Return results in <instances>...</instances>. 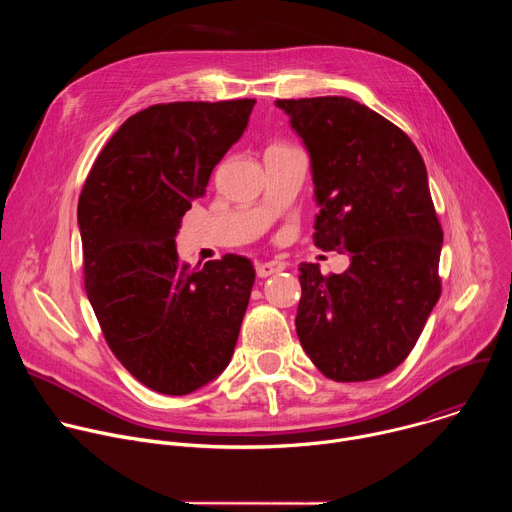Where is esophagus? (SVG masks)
<instances>
[{"label": "esophagus", "mask_w": 512, "mask_h": 512, "mask_svg": "<svg viewBox=\"0 0 512 512\" xmlns=\"http://www.w3.org/2000/svg\"><path fill=\"white\" fill-rule=\"evenodd\" d=\"M287 265L283 261H265V263H259L257 265V275L259 277H269L273 273H279L283 271Z\"/></svg>", "instance_id": "obj_1"}]
</instances>
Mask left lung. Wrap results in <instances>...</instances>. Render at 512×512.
<instances>
[{"instance_id":"8db88e82","label":"left lung","mask_w":512,"mask_h":512,"mask_svg":"<svg viewBox=\"0 0 512 512\" xmlns=\"http://www.w3.org/2000/svg\"><path fill=\"white\" fill-rule=\"evenodd\" d=\"M275 105L310 154L316 247L350 253L340 275L300 265L298 338L324 377L379 379L409 356L442 294L444 231L423 158L405 131L358 101Z\"/></svg>"}]
</instances>
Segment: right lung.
<instances>
[{
    "mask_svg": "<svg viewBox=\"0 0 512 512\" xmlns=\"http://www.w3.org/2000/svg\"><path fill=\"white\" fill-rule=\"evenodd\" d=\"M255 99L160 103L131 115L95 160L81 198L85 289L123 367L162 395H188L235 352L255 281L241 255L190 269L176 233Z\"/></svg>",
    "mask_w": 512,
    "mask_h": 512,
    "instance_id": "add662e5",
    "label": "right lung"
}]
</instances>
